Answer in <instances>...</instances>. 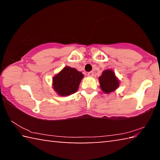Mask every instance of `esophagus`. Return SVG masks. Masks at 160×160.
Returning <instances> with one entry per match:
<instances>
[{
    "instance_id": "34e87169",
    "label": "esophagus",
    "mask_w": 160,
    "mask_h": 160,
    "mask_svg": "<svg viewBox=\"0 0 160 160\" xmlns=\"http://www.w3.org/2000/svg\"><path fill=\"white\" fill-rule=\"evenodd\" d=\"M88 75L89 77H93V75H94V72H93L92 71L89 72L88 73Z\"/></svg>"
}]
</instances>
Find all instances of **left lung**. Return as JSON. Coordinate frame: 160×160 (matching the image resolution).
Wrapping results in <instances>:
<instances>
[{
  "label": "left lung",
  "mask_w": 160,
  "mask_h": 160,
  "mask_svg": "<svg viewBox=\"0 0 160 160\" xmlns=\"http://www.w3.org/2000/svg\"><path fill=\"white\" fill-rule=\"evenodd\" d=\"M99 82L102 91L106 94L114 92L120 84L115 72L111 69H107L102 72V75L99 78Z\"/></svg>",
  "instance_id": "left-lung-1"
}]
</instances>
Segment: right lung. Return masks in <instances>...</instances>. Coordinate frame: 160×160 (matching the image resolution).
<instances>
[{
	"mask_svg": "<svg viewBox=\"0 0 160 160\" xmlns=\"http://www.w3.org/2000/svg\"><path fill=\"white\" fill-rule=\"evenodd\" d=\"M83 78L81 72L66 66L52 78L53 89L59 96H69L76 92Z\"/></svg>",
	"mask_w": 160,
	"mask_h": 160,
	"instance_id": "right-lung-1",
	"label": "right lung"
}]
</instances>
